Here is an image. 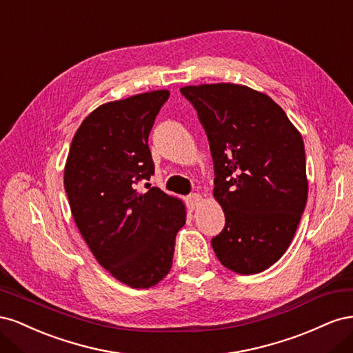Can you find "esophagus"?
<instances>
[{
    "label": "esophagus",
    "mask_w": 353,
    "mask_h": 353,
    "mask_svg": "<svg viewBox=\"0 0 353 353\" xmlns=\"http://www.w3.org/2000/svg\"><path fill=\"white\" fill-rule=\"evenodd\" d=\"M185 201H187V206H188V209H190V210H194V209L200 205L201 196H200V194H197V193H194V194H190V196L185 199Z\"/></svg>",
    "instance_id": "34e87169"
}]
</instances>
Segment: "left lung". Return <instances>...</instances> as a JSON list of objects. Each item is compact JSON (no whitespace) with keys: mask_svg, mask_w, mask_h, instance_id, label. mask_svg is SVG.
<instances>
[{"mask_svg":"<svg viewBox=\"0 0 353 353\" xmlns=\"http://www.w3.org/2000/svg\"><path fill=\"white\" fill-rule=\"evenodd\" d=\"M194 105L215 168L213 197L225 227L212 239L219 262L258 274L290 245L307 200L302 135L268 95L237 83L181 88Z\"/></svg>","mask_w":353,"mask_h":353,"instance_id":"8db88e82","label":"left lung"}]
</instances>
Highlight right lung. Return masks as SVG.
<instances>
[{"instance_id": "obj_1", "label": "right lung", "mask_w": 353, "mask_h": 353, "mask_svg": "<svg viewBox=\"0 0 353 353\" xmlns=\"http://www.w3.org/2000/svg\"><path fill=\"white\" fill-rule=\"evenodd\" d=\"M168 90L104 103L74 134L65 166V190L74 222L94 258L132 288L162 281L172 266L185 206L157 187L138 193L154 165L148 134Z\"/></svg>"}]
</instances>
